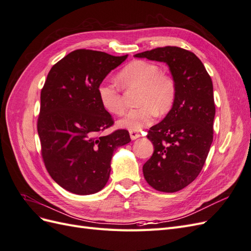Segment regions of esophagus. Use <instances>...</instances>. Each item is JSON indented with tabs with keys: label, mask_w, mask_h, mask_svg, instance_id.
Here are the masks:
<instances>
[{
	"label": "esophagus",
	"mask_w": 251,
	"mask_h": 251,
	"mask_svg": "<svg viewBox=\"0 0 251 251\" xmlns=\"http://www.w3.org/2000/svg\"><path fill=\"white\" fill-rule=\"evenodd\" d=\"M130 137L132 140H135L140 137V133L136 132V131H130Z\"/></svg>",
	"instance_id": "34e87169"
}]
</instances>
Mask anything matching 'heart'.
Segmentation results:
<instances>
[{
  "instance_id": "1",
  "label": "heart",
  "mask_w": 251,
  "mask_h": 251,
  "mask_svg": "<svg viewBox=\"0 0 251 251\" xmlns=\"http://www.w3.org/2000/svg\"><path fill=\"white\" fill-rule=\"evenodd\" d=\"M124 88H140L137 109L126 111L118 120L120 127L139 131L159 115L168 113L176 100V86L168 75L161 73L160 67L146 60H134L117 74ZM97 97L101 107L111 114L118 115L124 110L123 96L113 83L101 81L97 87Z\"/></svg>"
}]
</instances>
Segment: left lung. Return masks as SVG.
Segmentation results:
<instances>
[{
	"instance_id": "obj_1",
	"label": "left lung",
	"mask_w": 251,
	"mask_h": 251,
	"mask_svg": "<svg viewBox=\"0 0 251 251\" xmlns=\"http://www.w3.org/2000/svg\"><path fill=\"white\" fill-rule=\"evenodd\" d=\"M134 56L165 63L176 86L173 108L149 131L154 153L142 171L156 191L178 192L198 177L212 143L216 114L212 81L201 60L185 49L166 46Z\"/></svg>"
}]
</instances>
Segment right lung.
I'll list each match as a JSON object with an SVG mask.
<instances>
[{
	"instance_id": "1",
	"label": "right lung",
	"mask_w": 251,
	"mask_h": 251,
	"mask_svg": "<svg viewBox=\"0 0 251 251\" xmlns=\"http://www.w3.org/2000/svg\"><path fill=\"white\" fill-rule=\"evenodd\" d=\"M127 55L78 49L51 68L41 92L37 119L42 157L56 183L76 195L101 191L118 147L131 141L126 130L100 135L113 124L97 87Z\"/></svg>"
}]
</instances>
